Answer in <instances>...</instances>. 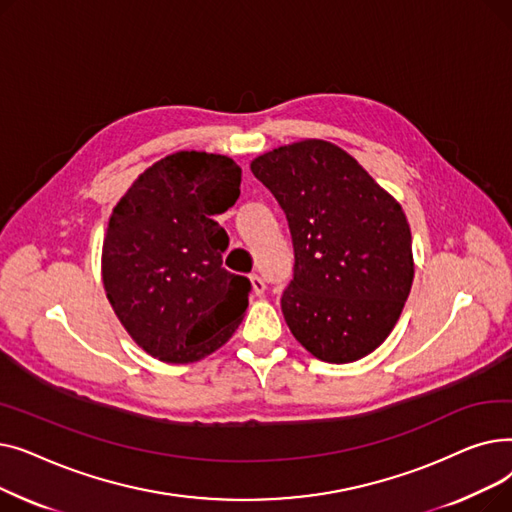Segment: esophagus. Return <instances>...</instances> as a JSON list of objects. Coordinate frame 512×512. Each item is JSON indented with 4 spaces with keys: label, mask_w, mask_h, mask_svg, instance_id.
<instances>
[{
    "label": "esophagus",
    "mask_w": 512,
    "mask_h": 512,
    "mask_svg": "<svg viewBox=\"0 0 512 512\" xmlns=\"http://www.w3.org/2000/svg\"><path fill=\"white\" fill-rule=\"evenodd\" d=\"M249 280H251V288H253V292L257 294V297H261V294L265 292V282H263V278H261V276H257V274H251V276H249Z\"/></svg>",
    "instance_id": "34e87169"
}]
</instances>
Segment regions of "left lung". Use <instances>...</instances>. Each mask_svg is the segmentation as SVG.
I'll return each instance as SVG.
<instances>
[{"instance_id":"left-lung-1","label":"left lung","mask_w":512,"mask_h":512,"mask_svg":"<svg viewBox=\"0 0 512 512\" xmlns=\"http://www.w3.org/2000/svg\"><path fill=\"white\" fill-rule=\"evenodd\" d=\"M251 172L286 213L294 278L282 294L292 336L326 363H353L392 332L411 292V228L400 203L334 143L267 151Z\"/></svg>"}]
</instances>
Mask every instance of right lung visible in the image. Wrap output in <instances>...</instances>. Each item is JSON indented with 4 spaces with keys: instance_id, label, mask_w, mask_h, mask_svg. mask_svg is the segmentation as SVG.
Segmentation results:
<instances>
[{
    "instance_id": "1",
    "label": "right lung",
    "mask_w": 512,
    "mask_h": 512,
    "mask_svg": "<svg viewBox=\"0 0 512 512\" xmlns=\"http://www.w3.org/2000/svg\"><path fill=\"white\" fill-rule=\"evenodd\" d=\"M228 155L176 151L124 193L103 238L101 278L114 313L143 351L195 363L240 326L251 282L222 267L226 230L211 220L240 195Z\"/></svg>"
}]
</instances>
